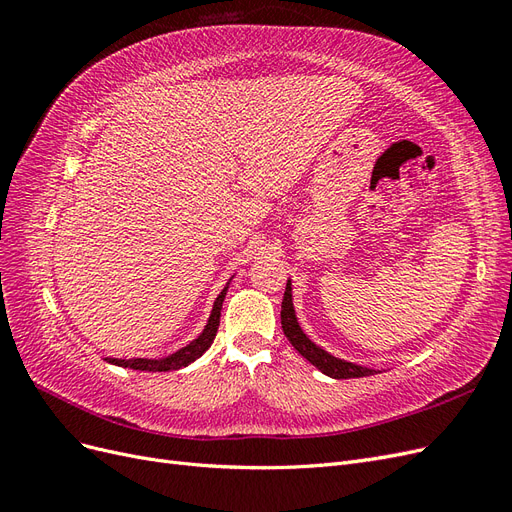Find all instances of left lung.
<instances>
[{"instance_id": "obj_1", "label": "left lung", "mask_w": 512, "mask_h": 512, "mask_svg": "<svg viewBox=\"0 0 512 512\" xmlns=\"http://www.w3.org/2000/svg\"><path fill=\"white\" fill-rule=\"evenodd\" d=\"M282 329L284 335L288 337V342L294 346L303 359H307L314 367H318L324 376L335 378V380H344V378H363V376H374L378 374V369L356 365L344 359H337L331 352L320 348L309 339L301 324L297 320V314H294V303H292V282L288 280L286 292H284V301H282Z\"/></svg>"}]
</instances>
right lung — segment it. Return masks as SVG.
Returning a JSON list of instances; mask_svg holds the SVG:
<instances>
[{"label":"right lung","instance_id":"obj_1","mask_svg":"<svg viewBox=\"0 0 512 512\" xmlns=\"http://www.w3.org/2000/svg\"><path fill=\"white\" fill-rule=\"evenodd\" d=\"M232 277H235V275H232ZM232 277L226 282L222 292L218 294V299L213 301V309H211L203 333H200L196 339H192L190 344H185L183 348H179L173 354L162 356V359H138V356H134V359H106V361L117 365V367H128V369H136V371H175V369H181L185 365L194 363L196 359H200V356H203L209 350V346L213 344V339H215V333H218L222 303H224V297H226Z\"/></svg>","mask_w":512,"mask_h":512}]
</instances>
